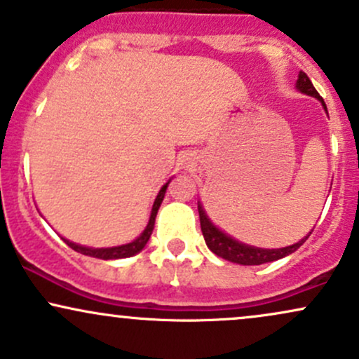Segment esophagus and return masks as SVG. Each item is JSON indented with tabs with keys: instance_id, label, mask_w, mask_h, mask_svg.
Listing matches in <instances>:
<instances>
[{
	"instance_id": "34e87169",
	"label": "esophagus",
	"mask_w": 359,
	"mask_h": 359,
	"mask_svg": "<svg viewBox=\"0 0 359 359\" xmlns=\"http://www.w3.org/2000/svg\"><path fill=\"white\" fill-rule=\"evenodd\" d=\"M185 160H191V158H185Z\"/></svg>"
}]
</instances>
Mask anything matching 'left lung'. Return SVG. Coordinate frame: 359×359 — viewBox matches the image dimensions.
<instances>
[{
    "mask_svg": "<svg viewBox=\"0 0 359 359\" xmlns=\"http://www.w3.org/2000/svg\"><path fill=\"white\" fill-rule=\"evenodd\" d=\"M295 88H297V90H300L302 94H306V96H312L316 97L317 101H320L324 111L327 113L324 100L319 96V93H317L314 86H312V82L307 77L306 72H299V79L295 82ZM197 209H199L201 229H203L208 248L211 250L214 255H217V257L228 259V262L238 263V265H262V263L275 262V259L292 255L295 250H299L300 246L304 245V241H306L312 233L311 231L300 241L294 243V245L290 246H283V248H258V246H251L246 245V243L234 240L233 236H229V234H226L222 229L217 228V226L209 219L208 214H205L201 201H197Z\"/></svg>",
    "mask_w": 359,
    "mask_h": 359,
    "instance_id": "obj_1",
    "label": "left lung"
}]
</instances>
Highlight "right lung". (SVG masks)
I'll list each match as a JSON object with an SVG mask.
<instances>
[{"label":"right lung","mask_w":359,"mask_h":359,"mask_svg":"<svg viewBox=\"0 0 359 359\" xmlns=\"http://www.w3.org/2000/svg\"><path fill=\"white\" fill-rule=\"evenodd\" d=\"M170 180L172 179H168L167 182L162 185V189H160L158 194H156V197H155V201H154V205H151L150 217H148V222H147L145 229H143L142 234H140L138 238H135L133 241L126 243V245L109 246V248H90V246L77 245V243H72V241L65 240V238H62V240L67 243V245L71 246L72 250H76L77 253L86 255V257H94V258H101V259H118V258H130V257H133V255L140 253V251L145 248V245L148 243V240H150L151 231H154V228H155L156 212H158L160 204H162L163 197H165L167 187H168V184H170Z\"/></svg>","instance_id":"1"}]
</instances>
